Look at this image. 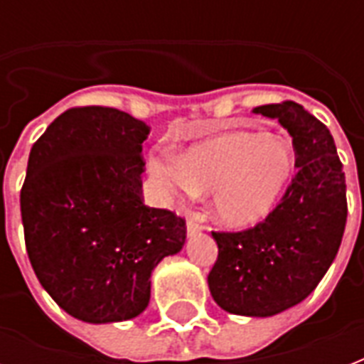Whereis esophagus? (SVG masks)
<instances>
[{
	"label": "esophagus",
	"mask_w": 364,
	"mask_h": 364,
	"mask_svg": "<svg viewBox=\"0 0 364 364\" xmlns=\"http://www.w3.org/2000/svg\"><path fill=\"white\" fill-rule=\"evenodd\" d=\"M202 228H204V227L200 225V215L188 217V221H187V234H188V236L202 232Z\"/></svg>",
	"instance_id": "34e87169"
}]
</instances>
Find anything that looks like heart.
I'll list each match as a JSON object with an SVG mask.
<instances>
[{"label": "heart", "mask_w": 364, "mask_h": 364, "mask_svg": "<svg viewBox=\"0 0 364 364\" xmlns=\"http://www.w3.org/2000/svg\"><path fill=\"white\" fill-rule=\"evenodd\" d=\"M294 153L279 136L228 132L171 159H153L149 171L170 196L211 193V213L228 228L264 221L287 191Z\"/></svg>", "instance_id": "b5f03b06"}]
</instances>
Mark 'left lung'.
<instances>
[{"instance_id":"1","label":"left lung","mask_w":364,"mask_h":364,"mask_svg":"<svg viewBox=\"0 0 364 364\" xmlns=\"http://www.w3.org/2000/svg\"><path fill=\"white\" fill-rule=\"evenodd\" d=\"M253 113L289 132L299 170L257 227L211 232L219 255L208 285L228 314L270 317L302 302L333 264L348 219L346 176L328 128L302 105H260Z\"/></svg>"}]
</instances>
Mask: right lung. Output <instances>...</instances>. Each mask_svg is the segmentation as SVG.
<instances>
[{
    "mask_svg": "<svg viewBox=\"0 0 364 364\" xmlns=\"http://www.w3.org/2000/svg\"><path fill=\"white\" fill-rule=\"evenodd\" d=\"M149 126L113 107H73L33 143L20 193L26 251L56 304L85 323L134 319L151 274L183 249L185 219L141 200Z\"/></svg>",
    "mask_w": 364,
    "mask_h": 364,
    "instance_id": "right-lung-1",
    "label": "right lung"
}]
</instances>
